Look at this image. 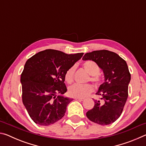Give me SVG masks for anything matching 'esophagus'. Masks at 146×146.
<instances>
[{
    "mask_svg": "<svg viewBox=\"0 0 146 146\" xmlns=\"http://www.w3.org/2000/svg\"><path fill=\"white\" fill-rule=\"evenodd\" d=\"M75 100H78V101H83L84 100V98H76Z\"/></svg>",
    "mask_w": 146,
    "mask_h": 146,
    "instance_id": "obj_1",
    "label": "esophagus"
}]
</instances>
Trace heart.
<instances>
[{
	"mask_svg": "<svg viewBox=\"0 0 146 146\" xmlns=\"http://www.w3.org/2000/svg\"><path fill=\"white\" fill-rule=\"evenodd\" d=\"M83 68L91 75L90 80L95 84L100 82V77L98 75L100 73V68L95 62L91 60L86 61L83 63ZM75 70V66L71 67L65 74V80L69 84H71L73 80L74 72ZM93 91L92 85L89 84H74L70 86L68 89V94L71 97L74 98H84L90 95Z\"/></svg>",
	"mask_w": 146,
	"mask_h": 146,
	"instance_id": "obj_1",
	"label": "heart"
}]
</instances>
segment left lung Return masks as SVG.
<instances>
[{
    "mask_svg": "<svg viewBox=\"0 0 146 146\" xmlns=\"http://www.w3.org/2000/svg\"><path fill=\"white\" fill-rule=\"evenodd\" d=\"M83 60H92L102 70L104 82L98 88L93 109L86 113L92 122L105 125L120 117L128 97L131 75L126 62L118 54L108 50L93 51L86 53Z\"/></svg>",
    "mask_w": 146,
    "mask_h": 146,
    "instance_id": "left-lung-1",
    "label": "left lung"
}]
</instances>
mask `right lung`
<instances>
[{"label": "right lung", "instance_id": "add662e5", "mask_svg": "<svg viewBox=\"0 0 146 146\" xmlns=\"http://www.w3.org/2000/svg\"><path fill=\"white\" fill-rule=\"evenodd\" d=\"M83 55L46 49L26 61L21 76L23 102L36 124H53L65 115L66 108L73 100L64 95L67 91L65 74Z\"/></svg>", "mask_w": 146, "mask_h": 146}]
</instances>
